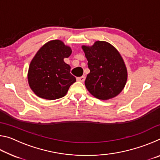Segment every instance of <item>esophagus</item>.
<instances>
[{
  "label": "esophagus",
  "instance_id": "esophagus-1",
  "mask_svg": "<svg viewBox=\"0 0 160 160\" xmlns=\"http://www.w3.org/2000/svg\"><path fill=\"white\" fill-rule=\"evenodd\" d=\"M85 76H82V77L77 78V80L79 81V82H83L84 81H85Z\"/></svg>",
  "mask_w": 160,
  "mask_h": 160
}]
</instances>
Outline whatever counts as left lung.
I'll return each instance as SVG.
<instances>
[{
    "instance_id": "1",
    "label": "left lung",
    "mask_w": 160,
    "mask_h": 160,
    "mask_svg": "<svg viewBox=\"0 0 160 160\" xmlns=\"http://www.w3.org/2000/svg\"><path fill=\"white\" fill-rule=\"evenodd\" d=\"M88 60L90 73L85 82L92 95L102 100L112 99L125 87L128 72L118 51L104 41H97L92 46H82Z\"/></svg>"
}]
</instances>
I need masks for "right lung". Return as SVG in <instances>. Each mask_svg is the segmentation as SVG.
I'll use <instances>...</instances> for the list:
<instances>
[{"instance_id":"obj_1","label":"right lung","mask_w":160,"mask_h":160,"mask_svg":"<svg viewBox=\"0 0 160 160\" xmlns=\"http://www.w3.org/2000/svg\"><path fill=\"white\" fill-rule=\"evenodd\" d=\"M71 48L61 40H51L39 48L29 66L28 78L31 90L40 98L53 100L64 97L76 79L64 62Z\"/></svg>"}]
</instances>
